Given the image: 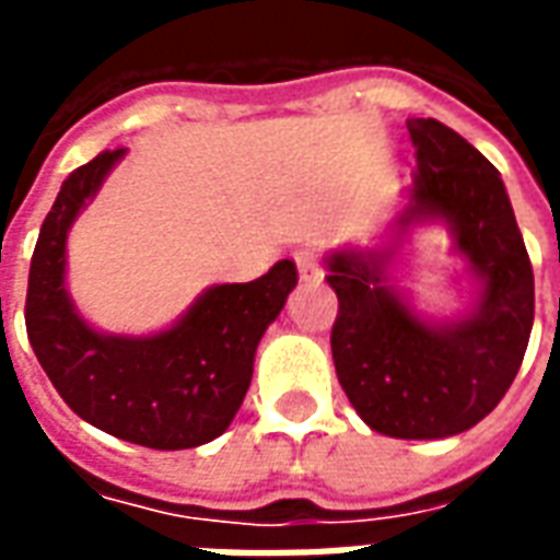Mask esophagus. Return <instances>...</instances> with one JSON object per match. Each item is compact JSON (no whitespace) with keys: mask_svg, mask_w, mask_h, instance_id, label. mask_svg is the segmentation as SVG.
<instances>
[{"mask_svg":"<svg viewBox=\"0 0 560 560\" xmlns=\"http://www.w3.org/2000/svg\"><path fill=\"white\" fill-rule=\"evenodd\" d=\"M293 260H296V269H300V279L320 281V260H317V255L312 248H300V252L293 255Z\"/></svg>","mask_w":560,"mask_h":560,"instance_id":"esophagus-1","label":"esophagus"}]
</instances>
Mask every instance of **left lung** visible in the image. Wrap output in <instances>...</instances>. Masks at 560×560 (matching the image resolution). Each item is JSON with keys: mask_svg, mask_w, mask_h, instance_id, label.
Returning <instances> with one entry per match:
<instances>
[{"mask_svg": "<svg viewBox=\"0 0 560 560\" xmlns=\"http://www.w3.org/2000/svg\"><path fill=\"white\" fill-rule=\"evenodd\" d=\"M417 173L381 243L336 248L327 281L339 296L332 363L363 422L387 438L434 441L468 432L513 384L530 327L534 272L492 161L438 119H408ZM444 223L466 260L475 300L429 318L392 276L417 226Z\"/></svg>", "mask_w": 560, "mask_h": 560, "instance_id": "obj_1", "label": "left lung"}]
</instances>
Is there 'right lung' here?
<instances>
[{"label":"right lung","instance_id":"add662e5","mask_svg":"<svg viewBox=\"0 0 560 560\" xmlns=\"http://www.w3.org/2000/svg\"><path fill=\"white\" fill-rule=\"evenodd\" d=\"M126 149H104L68 176L35 243L26 332L38 363L80 420L149 446L188 450L219 438L240 411L257 345L296 288L293 260L245 284H212L149 336L95 329L68 293V231Z\"/></svg>","mask_w":560,"mask_h":560}]
</instances>
